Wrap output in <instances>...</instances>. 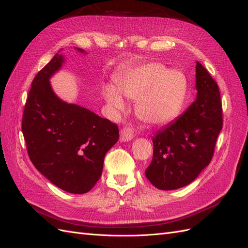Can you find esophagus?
I'll return each mask as SVG.
<instances>
[{
    "instance_id": "esophagus-1",
    "label": "esophagus",
    "mask_w": 248,
    "mask_h": 248,
    "mask_svg": "<svg viewBox=\"0 0 248 248\" xmlns=\"http://www.w3.org/2000/svg\"><path fill=\"white\" fill-rule=\"evenodd\" d=\"M133 137H134V132H133L132 129L124 126V128L122 129V131H120V141H122V142H126V141H130V140L133 139Z\"/></svg>"
}]
</instances>
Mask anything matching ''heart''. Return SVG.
<instances>
[{
    "label": "heart",
    "instance_id": "obj_1",
    "mask_svg": "<svg viewBox=\"0 0 248 248\" xmlns=\"http://www.w3.org/2000/svg\"><path fill=\"white\" fill-rule=\"evenodd\" d=\"M108 84L103 95L109 107L123 111V96L136 101V113L141 120L153 125L166 124L180 114L187 94V78L181 70L166 69L160 63L138 65Z\"/></svg>",
    "mask_w": 248,
    "mask_h": 248
}]
</instances>
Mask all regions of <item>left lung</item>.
Wrapping results in <instances>:
<instances>
[{"label":"left lung","instance_id":"8db88e82","mask_svg":"<svg viewBox=\"0 0 248 248\" xmlns=\"http://www.w3.org/2000/svg\"><path fill=\"white\" fill-rule=\"evenodd\" d=\"M196 100L153 137V160L145 175L155 187L174 190L193 182L214 155L222 129V105L218 85L196 62Z\"/></svg>","mask_w":248,"mask_h":248}]
</instances>
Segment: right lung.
Masks as SVG:
<instances>
[{"label":"right lung","mask_w":248,"mask_h":248,"mask_svg":"<svg viewBox=\"0 0 248 248\" xmlns=\"http://www.w3.org/2000/svg\"><path fill=\"white\" fill-rule=\"evenodd\" d=\"M78 51L84 53L83 49ZM64 62L59 52L35 76L25 105L22 131L33 165L55 186L74 194L93 189L118 126L90 110L61 101L49 84Z\"/></svg>","instance_id":"obj_1"}]
</instances>
